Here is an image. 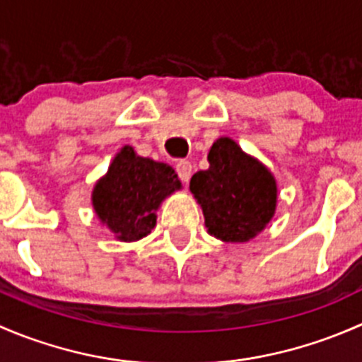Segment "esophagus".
Wrapping results in <instances>:
<instances>
[{"label":"esophagus","mask_w":362,"mask_h":362,"mask_svg":"<svg viewBox=\"0 0 362 362\" xmlns=\"http://www.w3.org/2000/svg\"><path fill=\"white\" fill-rule=\"evenodd\" d=\"M175 168H177V173H178V177H180V180L187 184L189 178H191V175H192V164H191V160H187V159L177 160V164H175Z\"/></svg>","instance_id":"1"}]
</instances>
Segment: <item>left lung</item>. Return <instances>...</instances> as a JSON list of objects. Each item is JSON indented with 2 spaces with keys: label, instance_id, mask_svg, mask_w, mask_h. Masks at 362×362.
<instances>
[{
  "label": "left lung",
  "instance_id": "1",
  "mask_svg": "<svg viewBox=\"0 0 362 362\" xmlns=\"http://www.w3.org/2000/svg\"><path fill=\"white\" fill-rule=\"evenodd\" d=\"M208 163V170L191 178L208 233L222 242H249L275 214V178L231 138H218L211 145Z\"/></svg>",
  "mask_w": 362,
  "mask_h": 362
}]
</instances>
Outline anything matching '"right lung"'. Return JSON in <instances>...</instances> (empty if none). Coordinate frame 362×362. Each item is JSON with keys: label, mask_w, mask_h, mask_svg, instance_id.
I'll return each instance as SVG.
<instances>
[{"label": "right lung", "mask_w": 362, "mask_h": 362, "mask_svg": "<svg viewBox=\"0 0 362 362\" xmlns=\"http://www.w3.org/2000/svg\"><path fill=\"white\" fill-rule=\"evenodd\" d=\"M180 189L171 166L140 158L124 147L93 192L98 217L122 242H134L154 229L159 203Z\"/></svg>", "instance_id": "obj_1"}]
</instances>
